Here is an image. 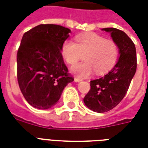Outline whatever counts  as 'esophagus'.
Segmentation results:
<instances>
[{
    "mask_svg": "<svg viewBox=\"0 0 148 148\" xmlns=\"http://www.w3.org/2000/svg\"><path fill=\"white\" fill-rule=\"evenodd\" d=\"M81 81H82L81 78H79V77H74V82H81Z\"/></svg>",
    "mask_w": 148,
    "mask_h": 148,
    "instance_id": "34e87169",
    "label": "esophagus"
}]
</instances>
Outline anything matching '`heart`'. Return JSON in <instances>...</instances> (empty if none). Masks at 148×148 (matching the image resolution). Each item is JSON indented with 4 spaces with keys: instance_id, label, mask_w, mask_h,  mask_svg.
Masks as SVG:
<instances>
[{
    "instance_id": "1",
    "label": "heart",
    "mask_w": 148,
    "mask_h": 148,
    "mask_svg": "<svg viewBox=\"0 0 148 148\" xmlns=\"http://www.w3.org/2000/svg\"><path fill=\"white\" fill-rule=\"evenodd\" d=\"M61 53L68 64L79 61L85 54V62L74 65L71 72L76 76L86 77L96 71L97 74L106 73L112 67L118 57L117 44L111 39H106L97 33L79 35L76 42L71 39L65 40Z\"/></svg>"
}]
</instances>
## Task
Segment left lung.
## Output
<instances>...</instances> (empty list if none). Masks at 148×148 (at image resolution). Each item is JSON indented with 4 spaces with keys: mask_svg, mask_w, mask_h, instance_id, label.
Listing matches in <instances>:
<instances>
[{
    "mask_svg": "<svg viewBox=\"0 0 148 148\" xmlns=\"http://www.w3.org/2000/svg\"><path fill=\"white\" fill-rule=\"evenodd\" d=\"M102 30L111 33L118 46L120 58L104 77L90 81V90L83 101L89 109L97 112L109 111L121 102L127 93L137 66L136 47L127 34L113 27Z\"/></svg>",
    "mask_w": 148,
    "mask_h": 148,
    "instance_id": "1",
    "label": "left lung"
}]
</instances>
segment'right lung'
Here are the masks:
<instances>
[{"instance_id": "right-lung-1", "label": "right lung", "mask_w": 148, "mask_h": 148, "mask_svg": "<svg viewBox=\"0 0 148 148\" xmlns=\"http://www.w3.org/2000/svg\"><path fill=\"white\" fill-rule=\"evenodd\" d=\"M71 30L39 24L24 34L16 55L17 81L24 98L34 108L56 105L66 86L74 81L61 53Z\"/></svg>"}]
</instances>
